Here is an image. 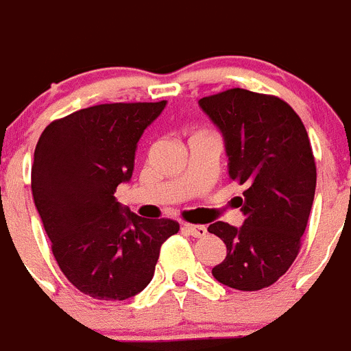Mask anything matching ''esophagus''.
Listing matches in <instances>:
<instances>
[{"label":"esophagus","instance_id":"34e87169","mask_svg":"<svg viewBox=\"0 0 351 351\" xmlns=\"http://www.w3.org/2000/svg\"><path fill=\"white\" fill-rule=\"evenodd\" d=\"M182 228H184L190 235H193V237H204V235L207 234V228L204 225H191V223H184Z\"/></svg>","mask_w":351,"mask_h":351}]
</instances>
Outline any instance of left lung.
<instances>
[{"mask_svg": "<svg viewBox=\"0 0 351 351\" xmlns=\"http://www.w3.org/2000/svg\"><path fill=\"white\" fill-rule=\"evenodd\" d=\"M198 105L223 133L228 176L246 186L239 197L243 226L216 221L207 228L226 246L213 276L235 290H262L290 269L308 225L316 188L308 132L278 96L234 88Z\"/></svg>", "mask_w": 351, "mask_h": 351, "instance_id": "obj_1", "label": "left lung"}]
</instances>
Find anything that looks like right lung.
<instances>
[{
  "instance_id": "obj_1",
  "label": "right lung",
  "mask_w": 351,
  "mask_h": 351,
  "mask_svg": "<svg viewBox=\"0 0 351 351\" xmlns=\"http://www.w3.org/2000/svg\"><path fill=\"white\" fill-rule=\"evenodd\" d=\"M104 104L52 121L40 135L31 190L52 253L77 290L125 300L153 280L161 244L178 234L173 219H147L114 193L132 179L137 142L165 108Z\"/></svg>"
}]
</instances>
